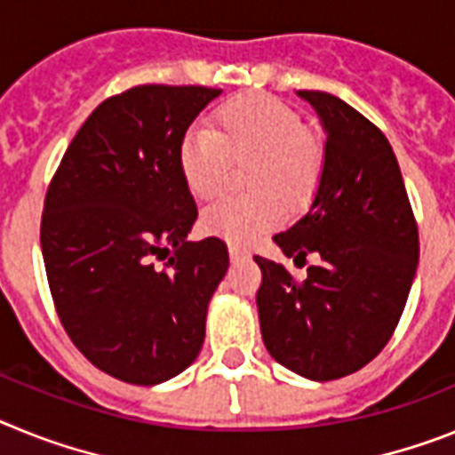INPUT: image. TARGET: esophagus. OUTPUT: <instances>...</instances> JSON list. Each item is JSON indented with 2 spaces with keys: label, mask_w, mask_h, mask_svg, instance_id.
Masks as SVG:
<instances>
[{
  "label": "esophagus",
  "mask_w": 455,
  "mask_h": 455,
  "mask_svg": "<svg viewBox=\"0 0 455 455\" xmlns=\"http://www.w3.org/2000/svg\"><path fill=\"white\" fill-rule=\"evenodd\" d=\"M228 256H231V260H244L250 259L251 254L244 247H238V244H228Z\"/></svg>",
  "instance_id": "1"
}]
</instances>
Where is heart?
Returning a JSON list of instances; mask_svg holds the SVG:
<instances>
[{"label":"heart","mask_w":455,"mask_h":455,"mask_svg":"<svg viewBox=\"0 0 455 455\" xmlns=\"http://www.w3.org/2000/svg\"><path fill=\"white\" fill-rule=\"evenodd\" d=\"M244 164L247 196H227L205 208L211 235L247 244L304 211L325 173V146L302 114L267 93L228 98L211 116V130H189L179 146V169L189 195L208 201L222 192L231 164Z\"/></svg>","instance_id":"obj_1"}]
</instances>
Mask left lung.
I'll list each match as a JSON object with an SVG mask.
<instances>
[{
    "mask_svg": "<svg viewBox=\"0 0 455 455\" xmlns=\"http://www.w3.org/2000/svg\"><path fill=\"white\" fill-rule=\"evenodd\" d=\"M327 132L325 173L311 211L275 243L295 266L254 256L256 304L267 353L309 380L366 366L392 339L419 263V231L392 146L341 98L299 91ZM319 259L315 267L306 256Z\"/></svg>",
    "mask_w": 455,
    "mask_h": 455,
    "instance_id": "1",
    "label": "left lung"
}]
</instances>
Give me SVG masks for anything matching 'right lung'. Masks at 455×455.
<instances>
[{"label":"right lung","instance_id":"right-lung-1","mask_svg":"<svg viewBox=\"0 0 455 455\" xmlns=\"http://www.w3.org/2000/svg\"><path fill=\"white\" fill-rule=\"evenodd\" d=\"M220 93L140 84L102 100L47 185L41 250L54 309L75 347L116 380L164 382L204 346L228 251L220 238L188 240L199 211L179 146Z\"/></svg>","mask_w":455,"mask_h":455}]
</instances>
